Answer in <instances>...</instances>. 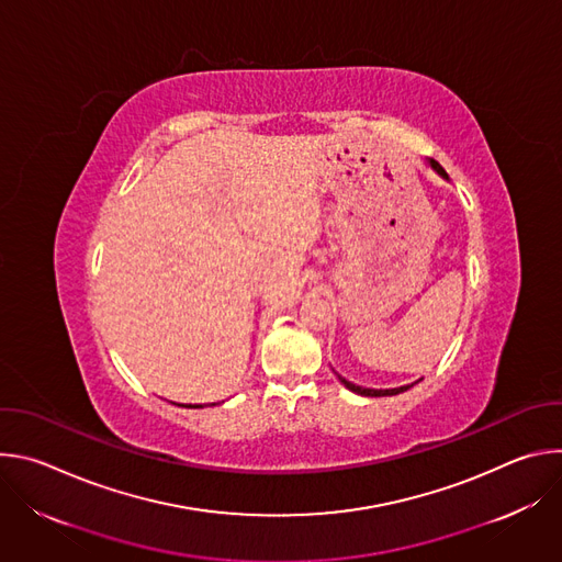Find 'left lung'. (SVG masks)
Instances as JSON below:
<instances>
[{
    "mask_svg": "<svg viewBox=\"0 0 562 562\" xmlns=\"http://www.w3.org/2000/svg\"><path fill=\"white\" fill-rule=\"evenodd\" d=\"M427 165H429V169L434 171V173H438L442 180H447L449 182V176H447V171L436 162V159H427ZM338 375V380L349 389V391H353V393H358V395H364V397H384V395H397V393H403V391H407V389H412L416 382H412V384H403V386H393V389H369V386H360V384H353V382H349L347 378H342L340 373H336ZM420 382V380H418Z\"/></svg>",
    "mask_w": 562,
    "mask_h": 562,
    "instance_id": "8db88e82",
    "label": "left lung"
}]
</instances>
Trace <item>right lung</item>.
<instances>
[{"mask_svg":"<svg viewBox=\"0 0 562 562\" xmlns=\"http://www.w3.org/2000/svg\"><path fill=\"white\" fill-rule=\"evenodd\" d=\"M213 405H215V403H213ZM189 409H200V405H195V407H191V405H189Z\"/></svg>","mask_w":562,"mask_h":562,"instance_id":"right-lung-1","label":"right lung"}]
</instances>
